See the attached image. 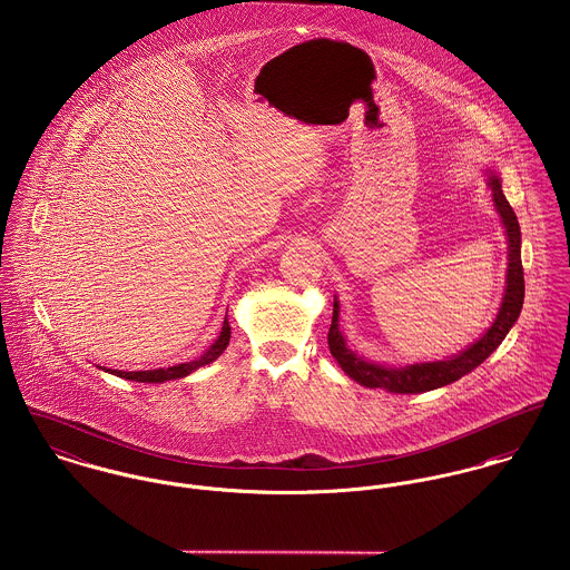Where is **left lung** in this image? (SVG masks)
Returning a JSON list of instances; mask_svg holds the SVG:
<instances>
[{"instance_id":"8db88e82","label":"left lung","mask_w":570,"mask_h":570,"mask_svg":"<svg viewBox=\"0 0 570 570\" xmlns=\"http://www.w3.org/2000/svg\"><path fill=\"white\" fill-rule=\"evenodd\" d=\"M489 187L493 191L498 213L502 215L508 245H510L505 295H503L500 314H498L495 323L491 325V330L482 335L475 344H471L468 351H463L450 360L413 364L406 368H383V366L364 362L344 344V337L337 330L340 307H337V302H334V316H332L327 342H330V351H332L335 362L353 381H357L366 387H381V390H387L394 394H420V392H429V390H436V387L459 381L471 370L478 368L502 344L503 337L521 314L523 297H525V279H523V265H521V230H519L517 215L502 194V183L498 176L489 174Z\"/></svg>"}]
</instances>
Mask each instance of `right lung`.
<instances>
[{
  "label": "right lung",
  "mask_w": 570,
  "mask_h": 570,
  "mask_svg": "<svg viewBox=\"0 0 570 570\" xmlns=\"http://www.w3.org/2000/svg\"><path fill=\"white\" fill-rule=\"evenodd\" d=\"M230 342V325L228 321H224V327H222V334L215 340V344L198 357L196 362H189V364H178V366H171V368H159V370H144V372H122V370H109L111 374L120 376V379H129V381H139V383H164L169 379H183L187 374H191L194 370L206 366L210 362H215L228 346Z\"/></svg>",
  "instance_id": "right-lung-1"
}]
</instances>
